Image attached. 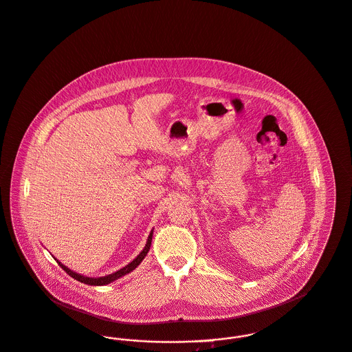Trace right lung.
I'll list each match as a JSON object with an SVG mask.
<instances>
[{"instance_id": "1", "label": "right lung", "mask_w": 352, "mask_h": 352, "mask_svg": "<svg viewBox=\"0 0 352 352\" xmlns=\"http://www.w3.org/2000/svg\"><path fill=\"white\" fill-rule=\"evenodd\" d=\"M152 236H153V230L151 231V234H149L148 239H146V244H145L144 250H142L140 254H139L136 258H133L129 264H126L125 267H122L121 270H118V271L113 272V274H109V275H105V276H100V278H91V276H85V275L77 274V272L72 271L71 268H68L67 265H64L61 261H58L56 258H54L57 260L58 265H60V267H61V268H63V270H64L69 276H72L73 279L81 281V283H84V284H89V285H107V284H109V283H112V281L118 280L120 278H122V276L128 275L129 272H132L135 268H138V267L140 265L141 261H142L144 258L146 256V254H148V251H149V248H151Z\"/></svg>"}]
</instances>
